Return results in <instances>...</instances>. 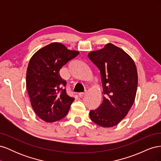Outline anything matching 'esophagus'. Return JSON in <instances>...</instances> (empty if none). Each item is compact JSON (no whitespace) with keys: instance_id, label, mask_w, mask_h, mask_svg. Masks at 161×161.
Instances as JSON below:
<instances>
[{"instance_id":"1","label":"esophagus","mask_w":161,"mask_h":161,"mask_svg":"<svg viewBox=\"0 0 161 161\" xmlns=\"http://www.w3.org/2000/svg\"><path fill=\"white\" fill-rule=\"evenodd\" d=\"M85 95V92H80V93H79V97H81V98H82V97H84Z\"/></svg>"}]
</instances>
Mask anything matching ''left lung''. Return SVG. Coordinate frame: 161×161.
I'll return each instance as SVG.
<instances>
[{"instance_id":"left-lung-1","label":"left lung","mask_w":161,"mask_h":161,"mask_svg":"<svg viewBox=\"0 0 161 161\" xmlns=\"http://www.w3.org/2000/svg\"><path fill=\"white\" fill-rule=\"evenodd\" d=\"M89 59L100 71L103 86V102L91 110V119L103 128L118 125L134 104L138 86L135 63L127 53L112 43L88 53Z\"/></svg>"}]
</instances>
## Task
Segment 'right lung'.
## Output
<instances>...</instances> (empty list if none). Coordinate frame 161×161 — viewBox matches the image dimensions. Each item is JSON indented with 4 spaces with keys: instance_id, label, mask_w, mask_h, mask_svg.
Masks as SVG:
<instances>
[{
    "instance_id": "1",
    "label": "right lung",
    "mask_w": 161,
    "mask_h": 161,
    "mask_svg": "<svg viewBox=\"0 0 161 161\" xmlns=\"http://www.w3.org/2000/svg\"><path fill=\"white\" fill-rule=\"evenodd\" d=\"M79 54L61 43L53 42L37 51L29 62L26 88L36 114L46 122L64 118L75 99L66 94V82L59 71Z\"/></svg>"
}]
</instances>
